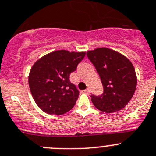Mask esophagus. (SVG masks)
Here are the masks:
<instances>
[{
  "mask_svg": "<svg viewBox=\"0 0 156 156\" xmlns=\"http://www.w3.org/2000/svg\"><path fill=\"white\" fill-rule=\"evenodd\" d=\"M83 93H86V94H89L90 93V90L89 89H87V90H84L82 91Z\"/></svg>",
  "mask_w": 156,
  "mask_h": 156,
  "instance_id": "esophagus-1",
  "label": "esophagus"
}]
</instances>
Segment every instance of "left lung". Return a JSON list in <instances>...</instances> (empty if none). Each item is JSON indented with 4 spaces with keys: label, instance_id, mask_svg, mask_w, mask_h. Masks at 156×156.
<instances>
[{
    "label": "left lung",
    "instance_id": "1",
    "mask_svg": "<svg viewBox=\"0 0 156 156\" xmlns=\"http://www.w3.org/2000/svg\"><path fill=\"white\" fill-rule=\"evenodd\" d=\"M87 55L99 73L104 88L100 96L92 95L93 104L107 114L122 110L132 98L137 86L132 63L125 56L108 48L90 51Z\"/></svg>",
    "mask_w": 156,
    "mask_h": 156
}]
</instances>
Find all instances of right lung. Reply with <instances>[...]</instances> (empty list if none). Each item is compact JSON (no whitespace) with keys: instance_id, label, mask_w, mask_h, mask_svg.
<instances>
[{"instance_id":"add662e5","label":"right lung","mask_w":156,"mask_h":156,"mask_svg":"<svg viewBox=\"0 0 156 156\" xmlns=\"http://www.w3.org/2000/svg\"><path fill=\"white\" fill-rule=\"evenodd\" d=\"M85 52L60 50L41 57L31 68L28 77L34 101L44 112L61 115L75 106L79 96L69 75L75 71Z\"/></svg>"}]
</instances>
